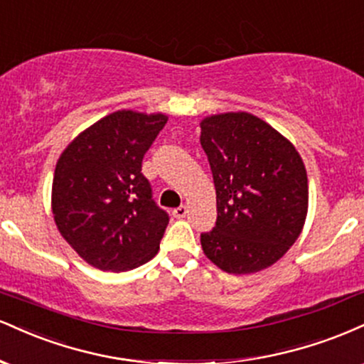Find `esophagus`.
<instances>
[{
	"instance_id": "34e87169",
	"label": "esophagus",
	"mask_w": 364,
	"mask_h": 364,
	"mask_svg": "<svg viewBox=\"0 0 364 364\" xmlns=\"http://www.w3.org/2000/svg\"><path fill=\"white\" fill-rule=\"evenodd\" d=\"M187 213H189V209H187V206H178V208L173 209V216L178 218V220H181V218H186Z\"/></svg>"
}]
</instances>
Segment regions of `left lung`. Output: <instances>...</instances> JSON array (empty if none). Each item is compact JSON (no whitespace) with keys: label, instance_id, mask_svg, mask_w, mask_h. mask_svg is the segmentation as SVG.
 Listing matches in <instances>:
<instances>
[{"label":"left lung","instance_id":"8db88e82","mask_svg":"<svg viewBox=\"0 0 364 364\" xmlns=\"http://www.w3.org/2000/svg\"><path fill=\"white\" fill-rule=\"evenodd\" d=\"M200 146L216 189V226L200 235L204 255L230 274L271 267L300 237L309 178L300 153L249 112L208 115Z\"/></svg>","mask_w":364,"mask_h":364}]
</instances>
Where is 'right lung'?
Returning <instances> with one entry per match:
<instances>
[{"label": "right lung", "instance_id": "1", "mask_svg": "<svg viewBox=\"0 0 364 364\" xmlns=\"http://www.w3.org/2000/svg\"><path fill=\"white\" fill-rule=\"evenodd\" d=\"M165 114L117 110L64 148L53 178V216L61 237L100 271H131L160 249L168 215L141 173Z\"/></svg>", "mask_w": 364, "mask_h": 364}]
</instances>
